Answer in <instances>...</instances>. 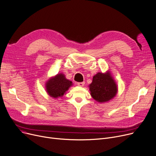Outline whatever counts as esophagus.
Masks as SVG:
<instances>
[{
    "instance_id": "34e87169",
    "label": "esophagus",
    "mask_w": 156,
    "mask_h": 156,
    "mask_svg": "<svg viewBox=\"0 0 156 156\" xmlns=\"http://www.w3.org/2000/svg\"><path fill=\"white\" fill-rule=\"evenodd\" d=\"M84 85H85V82H84V81L78 83V85L79 87H83Z\"/></svg>"
}]
</instances>
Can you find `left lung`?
I'll use <instances>...</instances> for the list:
<instances>
[{"mask_svg": "<svg viewBox=\"0 0 156 156\" xmlns=\"http://www.w3.org/2000/svg\"><path fill=\"white\" fill-rule=\"evenodd\" d=\"M88 87L91 97L100 103L109 101L118 92L117 85L110 71L97 73Z\"/></svg>", "mask_w": 156, "mask_h": 156, "instance_id": "left-lung-1", "label": "left lung"}]
</instances>
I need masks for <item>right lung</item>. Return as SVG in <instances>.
Returning <instances> with one entry per match:
<instances>
[{
  "label": "right lung",
  "instance_id": "right-lung-1",
  "mask_svg": "<svg viewBox=\"0 0 156 156\" xmlns=\"http://www.w3.org/2000/svg\"><path fill=\"white\" fill-rule=\"evenodd\" d=\"M71 81L66 78L63 73H59L51 77L46 82V90L52 98H58L66 94L69 88L73 86Z\"/></svg>",
  "mask_w": 156,
  "mask_h": 156
}]
</instances>
